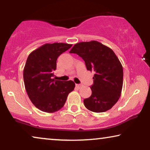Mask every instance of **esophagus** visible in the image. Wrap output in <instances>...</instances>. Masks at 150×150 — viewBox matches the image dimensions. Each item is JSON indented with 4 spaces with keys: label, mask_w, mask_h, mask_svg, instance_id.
Listing matches in <instances>:
<instances>
[{
    "label": "esophagus",
    "mask_w": 150,
    "mask_h": 150,
    "mask_svg": "<svg viewBox=\"0 0 150 150\" xmlns=\"http://www.w3.org/2000/svg\"><path fill=\"white\" fill-rule=\"evenodd\" d=\"M76 87H77L78 88H81V86H82V85H81V84H76Z\"/></svg>",
    "instance_id": "esophagus-1"
}]
</instances>
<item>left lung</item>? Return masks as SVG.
Returning a JSON list of instances; mask_svg holds the SVG:
<instances>
[{
  "label": "left lung",
  "instance_id": "obj_1",
  "mask_svg": "<svg viewBox=\"0 0 150 150\" xmlns=\"http://www.w3.org/2000/svg\"><path fill=\"white\" fill-rule=\"evenodd\" d=\"M79 55L88 70L95 71L92 94L84 99L90 111L104 112L114 106L120 97L123 84V68L116 54L96 40L76 44L70 51Z\"/></svg>",
  "mask_w": 150,
  "mask_h": 150
}]
</instances>
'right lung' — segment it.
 Returning a JSON list of instances; mask_svg holds the SVG:
<instances>
[{"label": "right lung", "instance_id": "1", "mask_svg": "<svg viewBox=\"0 0 150 150\" xmlns=\"http://www.w3.org/2000/svg\"><path fill=\"white\" fill-rule=\"evenodd\" d=\"M72 45L45 44L28 56L23 70L25 88L30 101L41 111L53 113L63 108L69 93L75 87L71 80L53 79L57 57Z\"/></svg>", "mask_w": 150, "mask_h": 150}]
</instances>
